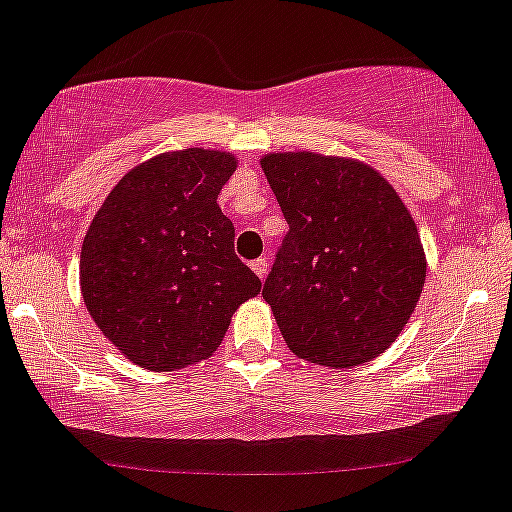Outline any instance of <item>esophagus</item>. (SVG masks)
Instances as JSON below:
<instances>
[{
  "mask_svg": "<svg viewBox=\"0 0 512 512\" xmlns=\"http://www.w3.org/2000/svg\"><path fill=\"white\" fill-rule=\"evenodd\" d=\"M252 270L260 279L267 277V270H270V262H267V257H257V260H252Z\"/></svg>",
  "mask_w": 512,
  "mask_h": 512,
  "instance_id": "esophagus-1",
  "label": "esophagus"
}]
</instances>
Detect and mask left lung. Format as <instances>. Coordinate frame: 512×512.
Returning a JSON list of instances; mask_svg holds the SVG:
<instances>
[{
  "instance_id": "8db88e82",
  "label": "left lung",
  "mask_w": 512,
  "mask_h": 512,
  "mask_svg": "<svg viewBox=\"0 0 512 512\" xmlns=\"http://www.w3.org/2000/svg\"><path fill=\"white\" fill-rule=\"evenodd\" d=\"M287 235L262 297L289 351L351 368L387 351L422 294L417 225L378 171L321 154L262 159Z\"/></svg>"
}]
</instances>
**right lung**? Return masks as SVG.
Listing matches in <instances>:
<instances>
[{
	"mask_svg": "<svg viewBox=\"0 0 512 512\" xmlns=\"http://www.w3.org/2000/svg\"><path fill=\"white\" fill-rule=\"evenodd\" d=\"M235 159L186 149L154 157L110 191L80 250V287L100 331L147 370L208 358L262 282L235 255L218 206Z\"/></svg>",
	"mask_w": 512,
	"mask_h": 512,
	"instance_id": "add662e5",
	"label": "right lung"
}]
</instances>
